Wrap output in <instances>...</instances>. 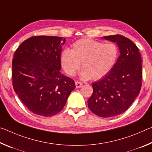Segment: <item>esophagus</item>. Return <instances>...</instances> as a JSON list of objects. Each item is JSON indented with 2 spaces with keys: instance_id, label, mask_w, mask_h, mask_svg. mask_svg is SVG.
<instances>
[{
  "instance_id": "obj_1",
  "label": "esophagus",
  "mask_w": 152,
  "mask_h": 152,
  "mask_svg": "<svg viewBox=\"0 0 152 152\" xmlns=\"http://www.w3.org/2000/svg\"><path fill=\"white\" fill-rule=\"evenodd\" d=\"M75 84H76V87L77 88H80V87L82 86V82H79V81H76L75 82Z\"/></svg>"
}]
</instances>
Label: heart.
<instances>
[{
  "instance_id": "b5f03b06",
  "label": "heart",
  "mask_w": 152,
  "mask_h": 152,
  "mask_svg": "<svg viewBox=\"0 0 152 152\" xmlns=\"http://www.w3.org/2000/svg\"><path fill=\"white\" fill-rule=\"evenodd\" d=\"M119 50L113 43L102 42L85 37L77 40L72 49H65L61 54V63L64 70L70 76H74L80 68L84 79L99 80L103 78L115 66Z\"/></svg>"
}]
</instances>
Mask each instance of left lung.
<instances>
[{
	"mask_svg": "<svg viewBox=\"0 0 152 152\" xmlns=\"http://www.w3.org/2000/svg\"><path fill=\"white\" fill-rule=\"evenodd\" d=\"M116 42L121 54L109 73L92 84L88 100L90 110L101 117H111L125 112L140 94L142 85L141 56L132 40L121 35L104 36Z\"/></svg>",
	"mask_w": 152,
	"mask_h": 152,
	"instance_id": "1",
	"label": "left lung"
}]
</instances>
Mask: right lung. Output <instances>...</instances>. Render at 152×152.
Segmentation results:
<instances>
[{"mask_svg": "<svg viewBox=\"0 0 152 152\" xmlns=\"http://www.w3.org/2000/svg\"><path fill=\"white\" fill-rule=\"evenodd\" d=\"M65 42V38L56 36H33L15 52L12 86L23 103L36 115L58 114L76 88L74 80L60 72L61 45Z\"/></svg>", "mask_w": 152, "mask_h": 152, "instance_id": "1", "label": "right lung"}]
</instances>
